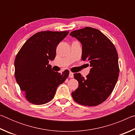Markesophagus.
I'll list each match as a JSON object with an SVG mask.
<instances>
[{
    "label": "esophagus",
    "mask_w": 135,
    "mask_h": 135,
    "mask_svg": "<svg viewBox=\"0 0 135 135\" xmlns=\"http://www.w3.org/2000/svg\"><path fill=\"white\" fill-rule=\"evenodd\" d=\"M69 77H70V78H73V77H74V76H73V73L72 72H70L69 73Z\"/></svg>",
    "instance_id": "1"
}]
</instances>
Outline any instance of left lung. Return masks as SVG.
I'll return each instance as SVG.
<instances>
[{"label":"left lung","instance_id":"obj_1","mask_svg":"<svg viewBox=\"0 0 135 135\" xmlns=\"http://www.w3.org/2000/svg\"><path fill=\"white\" fill-rule=\"evenodd\" d=\"M82 45L81 59L90 63L86 78L80 73L74 74L79 82L72 97L79 104L97 106L113 92L119 75L117 52L113 43L99 30L86 27L70 34Z\"/></svg>","mask_w":135,"mask_h":135}]
</instances>
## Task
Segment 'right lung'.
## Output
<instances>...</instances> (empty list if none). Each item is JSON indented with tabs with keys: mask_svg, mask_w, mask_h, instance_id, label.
<instances>
[{
	"mask_svg": "<svg viewBox=\"0 0 135 135\" xmlns=\"http://www.w3.org/2000/svg\"><path fill=\"white\" fill-rule=\"evenodd\" d=\"M69 31H45L27 40L15 59V76L20 89L30 103L42 105L53 99L69 71L55 72L49 64L56 56L57 46Z\"/></svg>",
	"mask_w": 135,
	"mask_h": 135,
	"instance_id": "right-lung-1",
	"label": "right lung"
}]
</instances>
